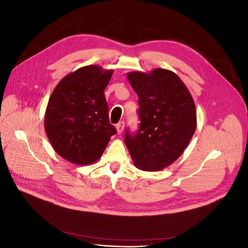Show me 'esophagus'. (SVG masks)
I'll return each mask as SVG.
<instances>
[{"label": "esophagus", "instance_id": "obj_1", "mask_svg": "<svg viewBox=\"0 0 248 248\" xmlns=\"http://www.w3.org/2000/svg\"><path fill=\"white\" fill-rule=\"evenodd\" d=\"M124 127H125V122H124V121L119 122V123L116 125L117 132H118L119 134H121V133L123 132V130H124Z\"/></svg>", "mask_w": 248, "mask_h": 248}]
</instances>
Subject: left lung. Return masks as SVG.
I'll use <instances>...</instances> for the list:
<instances>
[{"mask_svg": "<svg viewBox=\"0 0 248 248\" xmlns=\"http://www.w3.org/2000/svg\"><path fill=\"white\" fill-rule=\"evenodd\" d=\"M139 96L140 128L126 130L125 145L133 164L141 170L158 171L176 161L196 131V104L175 72L156 68L127 74Z\"/></svg>", "mask_w": 248, "mask_h": 248, "instance_id": "8db88e82", "label": "left lung"}]
</instances>
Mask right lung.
<instances>
[{"instance_id": "1", "label": "right lung", "mask_w": 248, "mask_h": 248, "mask_svg": "<svg viewBox=\"0 0 248 248\" xmlns=\"http://www.w3.org/2000/svg\"><path fill=\"white\" fill-rule=\"evenodd\" d=\"M112 72L98 65L81 67L63 78L49 97L44 128L55 151L71 163L96 162L117 132L104 97Z\"/></svg>"}]
</instances>
